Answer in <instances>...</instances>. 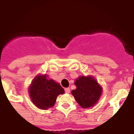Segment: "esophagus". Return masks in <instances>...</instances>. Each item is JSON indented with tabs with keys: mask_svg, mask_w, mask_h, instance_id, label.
<instances>
[{
	"mask_svg": "<svg viewBox=\"0 0 134 134\" xmlns=\"http://www.w3.org/2000/svg\"><path fill=\"white\" fill-rule=\"evenodd\" d=\"M65 92H66V93H70V88H65Z\"/></svg>",
	"mask_w": 134,
	"mask_h": 134,
	"instance_id": "obj_1",
	"label": "esophagus"
}]
</instances>
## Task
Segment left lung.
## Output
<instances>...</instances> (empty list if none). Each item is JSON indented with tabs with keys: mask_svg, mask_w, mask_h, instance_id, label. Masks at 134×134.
<instances>
[{
	"mask_svg": "<svg viewBox=\"0 0 134 134\" xmlns=\"http://www.w3.org/2000/svg\"><path fill=\"white\" fill-rule=\"evenodd\" d=\"M76 89L71 94L82 108H89L97 103L102 93V87L93 76H80L75 81Z\"/></svg>",
	"mask_w": 134,
	"mask_h": 134,
	"instance_id": "1",
	"label": "left lung"
}]
</instances>
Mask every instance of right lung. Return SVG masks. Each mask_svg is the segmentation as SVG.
<instances>
[{"label":"right lung","mask_w":134,"mask_h":134,"mask_svg":"<svg viewBox=\"0 0 134 134\" xmlns=\"http://www.w3.org/2000/svg\"><path fill=\"white\" fill-rule=\"evenodd\" d=\"M29 96L37 108L46 110L52 107L57 97L65 93L64 88L54 80L48 78L47 75H37L28 88Z\"/></svg>","instance_id":"right-lung-1"}]
</instances>
